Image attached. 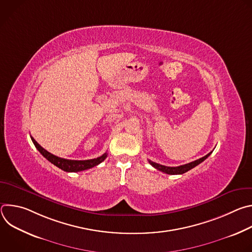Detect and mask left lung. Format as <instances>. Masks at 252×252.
<instances>
[{"instance_id": "left-lung-1", "label": "left lung", "mask_w": 252, "mask_h": 252, "mask_svg": "<svg viewBox=\"0 0 252 252\" xmlns=\"http://www.w3.org/2000/svg\"><path fill=\"white\" fill-rule=\"evenodd\" d=\"M211 153L207 154L206 156H204L203 158H198L194 161H191L189 163H187V164H184V165H179V166H165V165H161V164H158L157 162H154L152 160H149V162L157 169L164 172V173H167V174H183L187 171H189V169L195 167L196 165H198L200 162H202L204 159H206L209 156H210Z\"/></svg>"}]
</instances>
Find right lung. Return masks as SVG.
<instances>
[{
	"label": "right lung",
	"instance_id": "1",
	"mask_svg": "<svg viewBox=\"0 0 252 252\" xmlns=\"http://www.w3.org/2000/svg\"><path fill=\"white\" fill-rule=\"evenodd\" d=\"M34 147L37 148V150L53 164H55L56 166H58L59 168L67 171V172H78V171H82V170H86L89 168H92L97 164H99L100 162H102L105 158L107 157V154H103L102 156L96 158H93V159H87V160H71V159H65V158H62L59 157H56L54 155H52L51 153H49L48 151H46L44 148H42L39 143L34 140V138L32 136H31Z\"/></svg>",
	"mask_w": 252,
	"mask_h": 252
}]
</instances>
